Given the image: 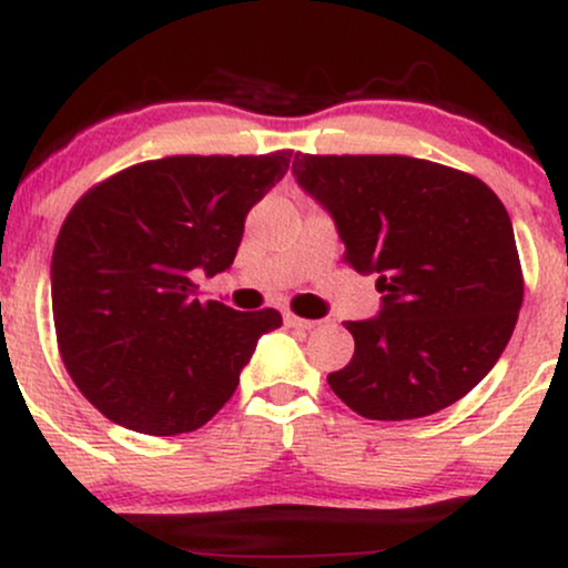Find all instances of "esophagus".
<instances>
[{
	"label": "esophagus",
	"instance_id": "esophagus-1",
	"mask_svg": "<svg viewBox=\"0 0 568 568\" xmlns=\"http://www.w3.org/2000/svg\"><path fill=\"white\" fill-rule=\"evenodd\" d=\"M285 325H288V328H298V331H312V328H317V321H304V317H296V315H291V312H285Z\"/></svg>",
	"mask_w": 568,
	"mask_h": 568
}]
</instances>
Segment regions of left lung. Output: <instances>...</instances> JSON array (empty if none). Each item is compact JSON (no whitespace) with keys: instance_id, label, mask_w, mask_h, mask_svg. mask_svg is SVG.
<instances>
[{"instance_id":"left-lung-1","label":"left lung","mask_w":568,"mask_h":568,"mask_svg":"<svg viewBox=\"0 0 568 568\" xmlns=\"http://www.w3.org/2000/svg\"><path fill=\"white\" fill-rule=\"evenodd\" d=\"M296 184L321 202L344 262L376 275L379 315L349 321L355 355L328 376L355 414L429 416L478 384L510 342L518 247L497 194L470 173L400 154H296Z\"/></svg>"}]
</instances>
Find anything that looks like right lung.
Returning a JSON list of instances; mask_svg holds the SVG:
<instances>
[{"mask_svg":"<svg viewBox=\"0 0 568 568\" xmlns=\"http://www.w3.org/2000/svg\"><path fill=\"white\" fill-rule=\"evenodd\" d=\"M262 158L175 154L90 189L55 240L50 291L63 366L114 425L192 433L234 395L275 310L194 298V277L230 270L245 216L288 171Z\"/></svg>","mask_w":568,"mask_h":568,"instance_id":"add662e5","label":"right lung"}]
</instances>
